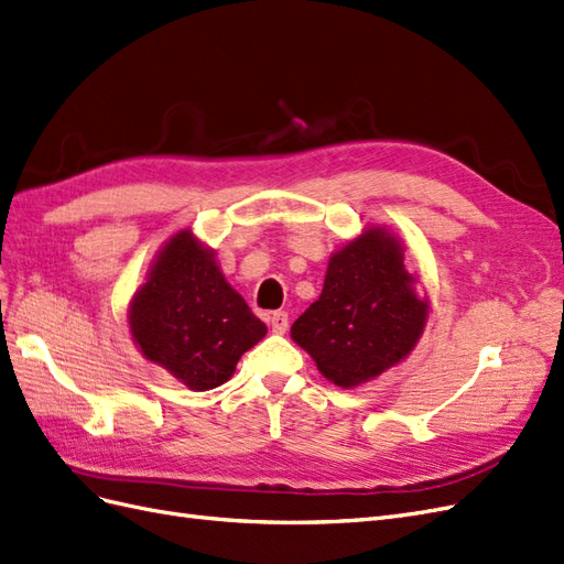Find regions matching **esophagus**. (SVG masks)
I'll use <instances>...</instances> for the list:
<instances>
[{"label": "esophagus", "instance_id": "34e87169", "mask_svg": "<svg viewBox=\"0 0 564 564\" xmlns=\"http://www.w3.org/2000/svg\"><path fill=\"white\" fill-rule=\"evenodd\" d=\"M268 322H270V329L275 334H284L289 329V315L284 311H275L268 317Z\"/></svg>", "mask_w": 564, "mask_h": 564}]
</instances>
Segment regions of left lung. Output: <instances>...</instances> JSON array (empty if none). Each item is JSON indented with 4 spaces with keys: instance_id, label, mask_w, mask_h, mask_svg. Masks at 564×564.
<instances>
[{
    "instance_id": "8db88e82",
    "label": "left lung",
    "mask_w": 564,
    "mask_h": 564,
    "mask_svg": "<svg viewBox=\"0 0 564 564\" xmlns=\"http://www.w3.org/2000/svg\"><path fill=\"white\" fill-rule=\"evenodd\" d=\"M404 268V245L367 226L336 249L319 299L292 324V338L338 388H357L400 365L429 319V299Z\"/></svg>"
}]
</instances>
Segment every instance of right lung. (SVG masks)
I'll use <instances>...</instances> for the list:
<instances>
[{"instance_id": "obj_1", "label": "right lung", "mask_w": 564, "mask_h": 564, "mask_svg": "<svg viewBox=\"0 0 564 564\" xmlns=\"http://www.w3.org/2000/svg\"><path fill=\"white\" fill-rule=\"evenodd\" d=\"M127 315L145 360L191 390L226 383L240 357L268 334L228 284L214 249L191 228L162 245Z\"/></svg>"}]
</instances>
